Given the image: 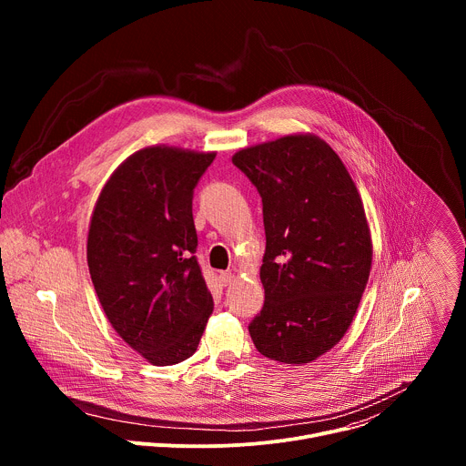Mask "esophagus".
<instances>
[{
	"label": "esophagus",
	"mask_w": 466,
	"mask_h": 466,
	"mask_svg": "<svg viewBox=\"0 0 466 466\" xmlns=\"http://www.w3.org/2000/svg\"><path fill=\"white\" fill-rule=\"evenodd\" d=\"M234 279H236V275H234L232 271H225V273H221V275H219V280H221V284H223V286L232 284V282H234Z\"/></svg>",
	"instance_id": "1"
}]
</instances>
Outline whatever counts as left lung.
Instances as JSON below:
<instances>
[{
  "mask_svg": "<svg viewBox=\"0 0 466 466\" xmlns=\"http://www.w3.org/2000/svg\"><path fill=\"white\" fill-rule=\"evenodd\" d=\"M232 164L263 205L265 300L248 324L252 343L280 363L313 361L345 336L369 280L361 197L334 149L311 135L241 149Z\"/></svg>",
  "mask_w": 466,
  "mask_h": 466,
  "instance_id": "8db88e82",
  "label": "left lung"
}]
</instances>
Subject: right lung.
Instances as JSON below:
<instances>
[{
  "label": "right lung",
  "mask_w": 466,
  "mask_h": 466,
  "mask_svg": "<svg viewBox=\"0 0 466 466\" xmlns=\"http://www.w3.org/2000/svg\"><path fill=\"white\" fill-rule=\"evenodd\" d=\"M214 158L142 149L114 171L92 214L86 256L97 299L121 339L158 367L193 356L214 309L191 205Z\"/></svg>",
  "instance_id": "obj_1"
}]
</instances>
